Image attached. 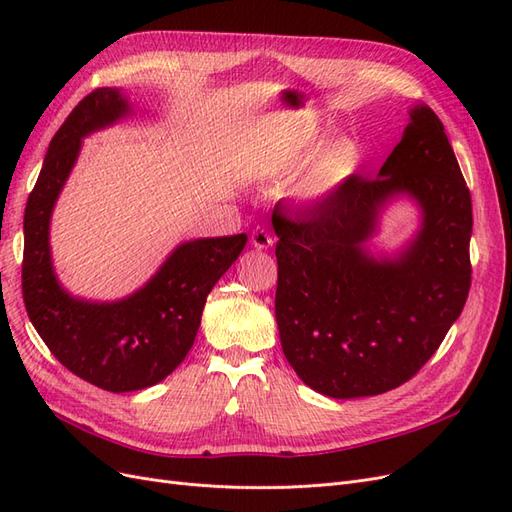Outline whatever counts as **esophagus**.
Here are the masks:
<instances>
[{
  "mask_svg": "<svg viewBox=\"0 0 512 512\" xmlns=\"http://www.w3.org/2000/svg\"><path fill=\"white\" fill-rule=\"evenodd\" d=\"M252 245L256 247V250H269V247L275 243V239L269 235V232L265 230V228H256L254 232H252Z\"/></svg>",
  "mask_w": 512,
  "mask_h": 512,
  "instance_id": "obj_1",
  "label": "esophagus"
}]
</instances>
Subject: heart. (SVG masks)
<instances>
[{
    "mask_svg": "<svg viewBox=\"0 0 512 512\" xmlns=\"http://www.w3.org/2000/svg\"><path fill=\"white\" fill-rule=\"evenodd\" d=\"M322 138L320 128H299L277 141L269 153V166L277 173L301 166ZM361 162V147L352 138H337L316 151L297 181V194L303 200H320L333 194L356 173Z\"/></svg>",
    "mask_w": 512,
    "mask_h": 512,
    "instance_id": "heart-1",
    "label": "heart"
}]
</instances>
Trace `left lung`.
Returning <instances> with one entry per match:
<instances>
[{"label": "left lung", "instance_id": "8db88e82", "mask_svg": "<svg viewBox=\"0 0 512 512\" xmlns=\"http://www.w3.org/2000/svg\"><path fill=\"white\" fill-rule=\"evenodd\" d=\"M408 195L417 235L376 257L381 209ZM280 237L275 320L288 363L327 397H371L408 382L466 305L472 198L438 115L410 108L404 136L378 177L354 173L305 218L273 211Z\"/></svg>", "mask_w": 512, "mask_h": 512}]
</instances>
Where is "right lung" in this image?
Segmentation results:
<instances>
[{
    "mask_svg": "<svg viewBox=\"0 0 512 512\" xmlns=\"http://www.w3.org/2000/svg\"><path fill=\"white\" fill-rule=\"evenodd\" d=\"M132 115L126 91H91L57 130L25 207L23 301L34 329L74 376L111 393L162 382L194 346L207 294L243 252L247 237L177 245L151 280L119 301L72 297L51 258V215L83 138Z\"/></svg>",
    "mask_w": 512,
    "mask_h": 512,
    "instance_id": "right-lung-1",
    "label": "right lung"
}]
</instances>
